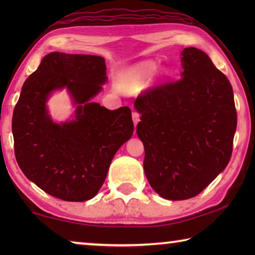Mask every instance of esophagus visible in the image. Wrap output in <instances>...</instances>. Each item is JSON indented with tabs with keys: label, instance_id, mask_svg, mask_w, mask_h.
<instances>
[{
	"label": "esophagus",
	"instance_id": "esophagus-1",
	"mask_svg": "<svg viewBox=\"0 0 255 255\" xmlns=\"http://www.w3.org/2000/svg\"><path fill=\"white\" fill-rule=\"evenodd\" d=\"M132 122L135 124V126L138 124V122H139V114L136 111H132Z\"/></svg>",
	"mask_w": 255,
	"mask_h": 255
}]
</instances>
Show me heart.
<instances>
[{
	"label": "heart",
	"instance_id": "1",
	"mask_svg": "<svg viewBox=\"0 0 255 255\" xmlns=\"http://www.w3.org/2000/svg\"><path fill=\"white\" fill-rule=\"evenodd\" d=\"M166 67H157L153 60H144L133 65L123 76V88L129 93H139L146 88L153 75L154 80H162L167 75Z\"/></svg>",
	"mask_w": 255,
	"mask_h": 255
}]
</instances>
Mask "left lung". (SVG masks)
Masks as SVG:
<instances>
[{
	"label": "left lung",
	"mask_w": 255,
	"mask_h": 255,
	"mask_svg": "<svg viewBox=\"0 0 255 255\" xmlns=\"http://www.w3.org/2000/svg\"><path fill=\"white\" fill-rule=\"evenodd\" d=\"M182 79L155 86L136 99V132L145 148L144 171L164 199L196 197L225 170L237 115L227 77L204 51L181 53Z\"/></svg>",
	"instance_id": "1"
}]
</instances>
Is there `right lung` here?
Listing matches in <instances>:
<instances>
[{"label": "right lung", "mask_w": 255, "mask_h": 255, "mask_svg": "<svg viewBox=\"0 0 255 255\" xmlns=\"http://www.w3.org/2000/svg\"><path fill=\"white\" fill-rule=\"evenodd\" d=\"M101 56L54 51L25 80L12 118L14 153L21 171L41 190L65 201L96 197L110 163L133 131L128 107L109 110L92 99L106 83ZM66 88L73 119L55 123L46 102Z\"/></svg>", "instance_id": "add662e5"}]
</instances>
